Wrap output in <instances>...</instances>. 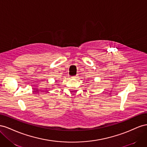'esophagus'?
Wrapping results in <instances>:
<instances>
[{"instance_id":"1","label":"esophagus","mask_w":147,"mask_h":147,"mask_svg":"<svg viewBox=\"0 0 147 147\" xmlns=\"http://www.w3.org/2000/svg\"><path fill=\"white\" fill-rule=\"evenodd\" d=\"M78 76H75L71 77V78H72V79H77V78H78Z\"/></svg>"}]
</instances>
